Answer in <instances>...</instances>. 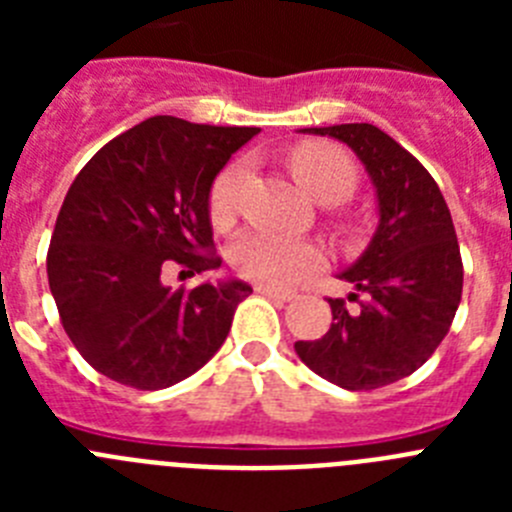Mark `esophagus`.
I'll use <instances>...</instances> for the list:
<instances>
[{
    "label": "esophagus",
    "instance_id": "obj_1",
    "mask_svg": "<svg viewBox=\"0 0 512 512\" xmlns=\"http://www.w3.org/2000/svg\"><path fill=\"white\" fill-rule=\"evenodd\" d=\"M256 292L264 297H269V300H277V302L295 300V295H292V292H284V289H274V287H264V284H259V287H256Z\"/></svg>",
    "mask_w": 512,
    "mask_h": 512
}]
</instances>
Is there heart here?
I'll return each instance as SVG.
<instances>
[{
  "instance_id": "b5f03b06",
  "label": "heart",
  "mask_w": 512,
  "mask_h": 512,
  "mask_svg": "<svg viewBox=\"0 0 512 512\" xmlns=\"http://www.w3.org/2000/svg\"><path fill=\"white\" fill-rule=\"evenodd\" d=\"M289 169L310 197L318 202H343L356 187V164L343 148L320 140H305L289 148ZM248 182L246 161H233L212 179L207 212L215 228L233 223L243 187ZM230 266L235 274L264 287H292L320 269L323 256L312 243L284 238L266 230H246L230 243Z\"/></svg>"
}]
</instances>
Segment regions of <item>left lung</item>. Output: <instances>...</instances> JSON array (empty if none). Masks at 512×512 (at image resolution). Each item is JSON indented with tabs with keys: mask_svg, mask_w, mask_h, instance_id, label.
Masks as SVG:
<instances>
[{
	"mask_svg": "<svg viewBox=\"0 0 512 512\" xmlns=\"http://www.w3.org/2000/svg\"><path fill=\"white\" fill-rule=\"evenodd\" d=\"M310 133L343 140L377 187L379 228L351 269L356 292L330 297L333 323L295 351L312 372L351 392H372L410 377L431 359L454 323L464 287L459 241L441 189L410 151L369 122Z\"/></svg>",
	"mask_w": 512,
	"mask_h": 512,
	"instance_id": "left-lung-1",
	"label": "left lung"
}]
</instances>
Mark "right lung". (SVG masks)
I'll return each mask as SVG.
<instances>
[{
  "label": "right lung",
  "mask_w": 512,
  "mask_h": 512,
  "mask_svg": "<svg viewBox=\"0 0 512 512\" xmlns=\"http://www.w3.org/2000/svg\"><path fill=\"white\" fill-rule=\"evenodd\" d=\"M259 128L158 115L112 138L66 192L48 248L61 325L84 361L133 390H164L207 364L251 287H164L223 264L207 194Z\"/></svg>",
  "instance_id": "right-lung-1"
}]
</instances>
